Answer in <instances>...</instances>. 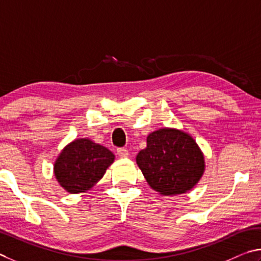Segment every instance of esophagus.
Instances as JSON below:
<instances>
[{
	"mask_svg": "<svg viewBox=\"0 0 261 261\" xmlns=\"http://www.w3.org/2000/svg\"><path fill=\"white\" fill-rule=\"evenodd\" d=\"M117 153H118V156L120 157V158H126V157H128V154H129V152H128V150L123 149V148H118L117 149Z\"/></svg>",
	"mask_w": 261,
	"mask_h": 261,
	"instance_id": "obj_1",
	"label": "esophagus"
}]
</instances>
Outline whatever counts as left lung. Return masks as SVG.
<instances>
[{
    "mask_svg": "<svg viewBox=\"0 0 261 261\" xmlns=\"http://www.w3.org/2000/svg\"><path fill=\"white\" fill-rule=\"evenodd\" d=\"M136 164L148 185L163 196L191 190L205 171L204 154L193 136L168 127L148 135L147 148L138 153Z\"/></svg>",
    "mask_w": 261,
    "mask_h": 261,
    "instance_id": "1",
    "label": "left lung"
}]
</instances>
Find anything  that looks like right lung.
Here are the masks:
<instances>
[{"instance_id": "right-lung-1", "label": "right lung", "mask_w": 261, "mask_h": 261, "mask_svg": "<svg viewBox=\"0 0 261 261\" xmlns=\"http://www.w3.org/2000/svg\"><path fill=\"white\" fill-rule=\"evenodd\" d=\"M114 162L108 148L89 139H76L68 143L54 164L55 177L70 194L90 190L102 179Z\"/></svg>"}]
</instances>
